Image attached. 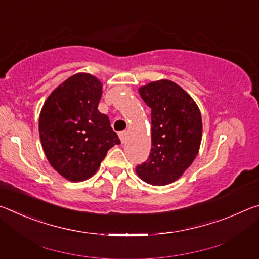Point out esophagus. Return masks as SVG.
<instances>
[{"label":"esophagus","instance_id":"34e87169","mask_svg":"<svg viewBox=\"0 0 259 259\" xmlns=\"http://www.w3.org/2000/svg\"><path fill=\"white\" fill-rule=\"evenodd\" d=\"M126 136H128V133H126L125 130L120 131V133H119V137L121 139V143L122 144H124L126 142Z\"/></svg>","mask_w":259,"mask_h":259}]
</instances>
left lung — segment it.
<instances>
[{"label": "left lung", "mask_w": 259, "mask_h": 259, "mask_svg": "<svg viewBox=\"0 0 259 259\" xmlns=\"http://www.w3.org/2000/svg\"><path fill=\"white\" fill-rule=\"evenodd\" d=\"M139 94L152 109V148L136 172L151 185H166L181 177L198 155L202 138L200 109L185 90L169 80L148 83Z\"/></svg>", "instance_id": "1"}]
</instances>
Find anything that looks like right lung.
Segmentation results:
<instances>
[{"instance_id": "right-lung-1", "label": "right lung", "mask_w": 259, "mask_h": 259, "mask_svg": "<svg viewBox=\"0 0 259 259\" xmlns=\"http://www.w3.org/2000/svg\"><path fill=\"white\" fill-rule=\"evenodd\" d=\"M102 83L80 73L57 88L43 105L38 130L50 164L72 182L97 171L109 148L121 143L106 114L98 111Z\"/></svg>"}]
</instances>
